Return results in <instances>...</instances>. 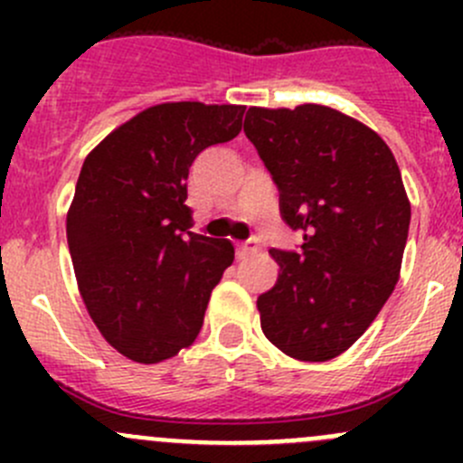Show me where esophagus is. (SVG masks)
<instances>
[{
	"label": "esophagus",
	"instance_id": "esophagus-1",
	"mask_svg": "<svg viewBox=\"0 0 463 463\" xmlns=\"http://www.w3.org/2000/svg\"><path fill=\"white\" fill-rule=\"evenodd\" d=\"M258 249H260V240H258V237H250V240H246V241H241V244H237V255H240V258L244 260V258H249V255L258 253Z\"/></svg>",
	"mask_w": 463,
	"mask_h": 463
}]
</instances>
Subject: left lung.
<instances>
[{
    "instance_id": "obj_1",
    "label": "left lung",
    "mask_w": 463,
    "mask_h": 463,
    "mask_svg": "<svg viewBox=\"0 0 463 463\" xmlns=\"http://www.w3.org/2000/svg\"><path fill=\"white\" fill-rule=\"evenodd\" d=\"M244 134L279 190V213L305 232L270 249L279 278L258 298L266 338L298 361L352 347L394 291L410 202L394 154L358 120L322 105L250 107Z\"/></svg>"
}]
</instances>
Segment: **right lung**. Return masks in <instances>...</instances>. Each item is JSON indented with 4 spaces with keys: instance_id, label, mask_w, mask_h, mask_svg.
<instances>
[{
    "instance_id": "add662e5",
    "label": "right lung",
    "mask_w": 463,
    "mask_h": 463,
    "mask_svg": "<svg viewBox=\"0 0 463 463\" xmlns=\"http://www.w3.org/2000/svg\"><path fill=\"white\" fill-rule=\"evenodd\" d=\"M241 105L165 102L111 132L82 163L67 241L107 343L158 363L194 343L210 293L235 260L228 240L190 232L188 172L240 134Z\"/></svg>"
}]
</instances>
